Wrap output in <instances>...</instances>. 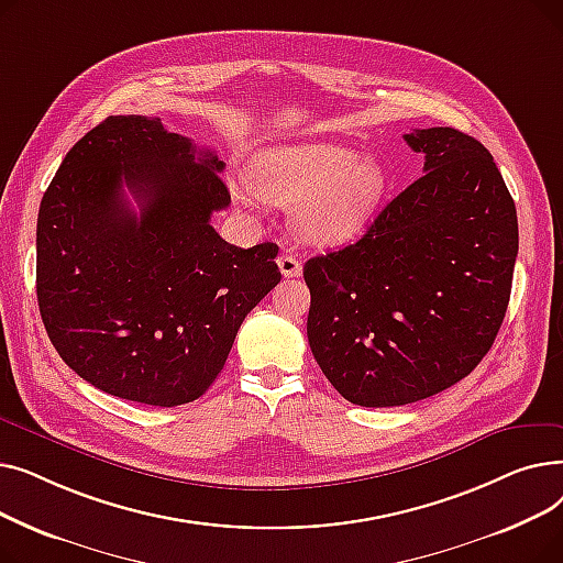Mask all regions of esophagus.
<instances>
[{"instance_id": "34e87169", "label": "esophagus", "mask_w": 563, "mask_h": 563, "mask_svg": "<svg viewBox=\"0 0 563 563\" xmlns=\"http://www.w3.org/2000/svg\"><path fill=\"white\" fill-rule=\"evenodd\" d=\"M278 269H280V274H283L285 278H299L301 272H303V266H301V260H299L297 255L283 253V255L278 257Z\"/></svg>"}]
</instances>
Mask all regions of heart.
Segmentation results:
<instances>
[{"mask_svg": "<svg viewBox=\"0 0 563 563\" xmlns=\"http://www.w3.org/2000/svg\"><path fill=\"white\" fill-rule=\"evenodd\" d=\"M251 189L266 202L294 207V225L312 244L356 236L378 212L390 175L376 157L335 143H294L262 151L249 170Z\"/></svg>", "mask_w": 563, "mask_h": 563, "instance_id": "b5f03b06", "label": "heart"}]
</instances>
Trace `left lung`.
I'll return each mask as SVG.
<instances>
[{"label": "left lung", "instance_id": "left-lung-1", "mask_svg": "<svg viewBox=\"0 0 563 563\" xmlns=\"http://www.w3.org/2000/svg\"><path fill=\"white\" fill-rule=\"evenodd\" d=\"M424 175L358 242L310 257L308 342L351 404L404 406L475 369L505 321L518 217L486 147L454 128L404 134Z\"/></svg>", "mask_w": 563, "mask_h": 563}]
</instances>
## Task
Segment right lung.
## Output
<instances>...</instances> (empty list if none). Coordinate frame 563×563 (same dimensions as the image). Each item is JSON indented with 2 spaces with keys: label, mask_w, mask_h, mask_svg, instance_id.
Returning a JSON list of instances; mask_svg holds the SVG:
<instances>
[{
  "label": "right lung",
  "mask_w": 563,
  "mask_h": 563,
  "mask_svg": "<svg viewBox=\"0 0 563 563\" xmlns=\"http://www.w3.org/2000/svg\"><path fill=\"white\" fill-rule=\"evenodd\" d=\"M223 166L147 115H109L58 166L38 210V308L58 356L98 390L198 399L280 283L276 244L236 249L210 225L230 205Z\"/></svg>",
  "instance_id": "right-lung-1"
}]
</instances>
